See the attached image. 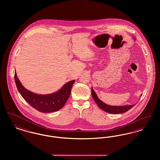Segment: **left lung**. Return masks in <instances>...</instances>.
Instances as JSON below:
<instances>
[{
  "label": "left lung",
  "mask_w": 160,
  "mask_h": 160,
  "mask_svg": "<svg viewBox=\"0 0 160 160\" xmlns=\"http://www.w3.org/2000/svg\"><path fill=\"white\" fill-rule=\"evenodd\" d=\"M92 95L93 97V99H94L95 102L97 104L98 106L101 109L104 110V112L112 113V114H119L125 113L130 110L132 107L134 106V105H128V106H112L107 105L106 104L104 103L102 101L98 98L95 92L92 88Z\"/></svg>",
  "instance_id": "8db88e82"
}]
</instances>
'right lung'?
Wrapping results in <instances>:
<instances>
[{
	"label": "right lung",
	"mask_w": 160,
	"mask_h": 160,
	"mask_svg": "<svg viewBox=\"0 0 160 160\" xmlns=\"http://www.w3.org/2000/svg\"><path fill=\"white\" fill-rule=\"evenodd\" d=\"M17 88L24 99L32 107L40 112L50 113L59 110L68 99L71 88L75 80H71L64 84L59 91L48 95H39L25 89L20 83L15 72Z\"/></svg>",
	"instance_id": "right-lung-1"
}]
</instances>
